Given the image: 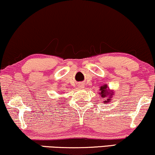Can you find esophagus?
Here are the masks:
<instances>
[{"mask_svg":"<svg viewBox=\"0 0 155 155\" xmlns=\"http://www.w3.org/2000/svg\"><path fill=\"white\" fill-rule=\"evenodd\" d=\"M79 87L80 89L84 88V83H80L79 84Z\"/></svg>","mask_w":155,"mask_h":155,"instance_id":"34e87169","label":"esophagus"}]
</instances>
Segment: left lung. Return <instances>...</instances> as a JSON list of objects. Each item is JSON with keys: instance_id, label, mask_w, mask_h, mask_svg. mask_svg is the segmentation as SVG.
Masks as SVG:
<instances>
[{"instance_id": "1", "label": "left lung", "mask_w": 155, "mask_h": 155, "mask_svg": "<svg viewBox=\"0 0 155 155\" xmlns=\"http://www.w3.org/2000/svg\"><path fill=\"white\" fill-rule=\"evenodd\" d=\"M101 97H104V98H106V100H105L104 103H109L111 100L112 96L114 95V92L111 91V90H109V88H108V86L106 84L103 85V86L101 87L100 89V93Z\"/></svg>"}]
</instances>
